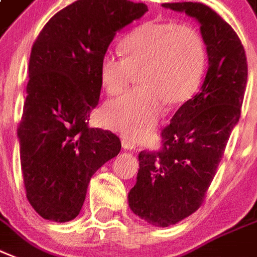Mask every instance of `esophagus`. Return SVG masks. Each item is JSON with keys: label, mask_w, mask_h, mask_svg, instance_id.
<instances>
[{"label": "esophagus", "mask_w": 257, "mask_h": 257, "mask_svg": "<svg viewBox=\"0 0 257 257\" xmlns=\"http://www.w3.org/2000/svg\"><path fill=\"white\" fill-rule=\"evenodd\" d=\"M121 146H123V149L126 150H134L137 148V145L134 142H131L130 140H126V138L121 140Z\"/></svg>", "instance_id": "1"}]
</instances>
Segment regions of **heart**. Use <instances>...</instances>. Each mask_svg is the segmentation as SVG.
Wrapping results in <instances>:
<instances>
[{"label":"heart","instance_id":"b5f03b06","mask_svg":"<svg viewBox=\"0 0 257 257\" xmlns=\"http://www.w3.org/2000/svg\"><path fill=\"white\" fill-rule=\"evenodd\" d=\"M124 57L105 53L100 81L109 96L123 93L138 74L141 89L112 100L104 107L105 126L133 141L145 140L163 113L164 100L179 104L198 88L206 46L194 27L172 21H148L121 42Z\"/></svg>","mask_w":257,"mask_h":257}]
</instances>
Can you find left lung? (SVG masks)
Listing matches in <instances>:
<instances>
[{
    "label": "left lung",
    "instance_id": "left-lung-1",
    "mask_svg": "<svg viewBox=\"0 0 257 257\" xmlns=\"http://www.w3.org/2000/svg\"><path fill=\"white\" fill-rule=\"evenodd\" d=\"M200 24L209 69L200 90L183 104L161 131V149L142 150L136 186L128 192L133 213L150 225L180 222L203 203L231 130L240 119L248 65L234 30L200 3L163 4Z\"/></svg>",
    "mask_w": 257,
    "mask_h": 257
}]
</instances>
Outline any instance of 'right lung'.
Segmentation results:
<instances>
[{"label": "right lung", "mask_w": 257, "mask_h": 257, "mask_svg": "<svg viewBox=\"0 0 257 257\" xmlns=\"http://www.w3.org/2000/svg\"><path fill=\"white\" fill-rule=\"evenodd\" d=\"M146 12L144 3L78 0L35 40L17 137L27 199L44 219L76 218L90 177L120 152L113 133L88 120L99 104L101 57L117 31Z\"/></svg>", "instance_id": "add662e5"}]
</instances>
